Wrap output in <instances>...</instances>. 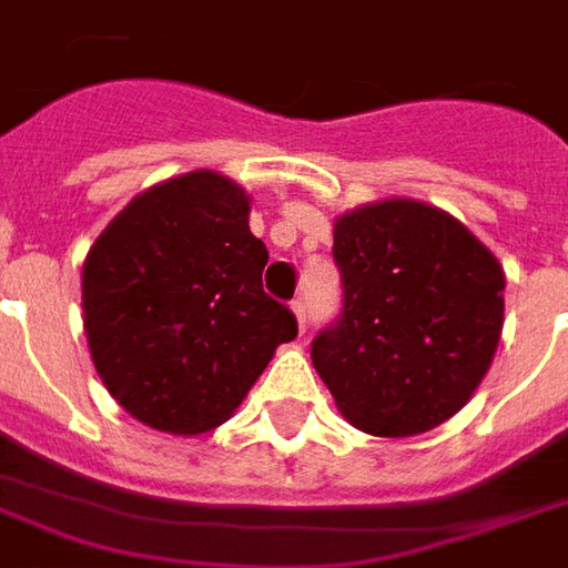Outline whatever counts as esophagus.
<instances>
[{"instance_id":"34e87169","label":"esophagus","mask_w":568,"mask_h":568,"mask_svg":"<svg viewBox=\"0 0 568 568\" xmlns=\"http://www.w3.org/2000/svg\"><path fill=\"white\" fill-rule=\"evenodd\" d=\"M290 308H293V314H296V320H300V329L305 332V323H308V317H305V302L293 300V305H290Z\"/></svg>"}]
</instances>
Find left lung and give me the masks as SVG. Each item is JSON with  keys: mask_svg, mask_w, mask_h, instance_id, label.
I'll return each instance as SVG.
<instances>
[{"mask_svg": "<svg viewBox=\"0 0 568 568\" xmlns=\"http://www.w3.org/2000/svg\"><path fill=\"white\" fill-rule=\"evenodd\" d=\"M344 308L311 359L344 419L374 437L437 428L470 400L503 332L506 275L491 251L419 200L335 221Z\"/></svg>", "mask_w": 568, "mask_h": 568, "instance_id": "1", "label": "left lung"}]
</instances>
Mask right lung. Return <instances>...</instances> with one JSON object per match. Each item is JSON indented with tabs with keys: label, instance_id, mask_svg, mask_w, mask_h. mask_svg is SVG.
Here are the masks:
<instances>
[{
	"label": "right lung",
	"instance_id": "1",
	"mask_svg": "<svg viewBox=\"0 0 568 568\" xmlns=\"http://www.w3.org/2000/svg\"><path fill=\"white\" fill-rule=\"evenodd\" d=\"M248 212L233 179L194 170L138 194L89 248V353L106 392L149 428H219L300 332L263 290L268 251Z\"/></svg>",
	"mask_w": 568,
	"mask_h": 568
}]
</instances>
